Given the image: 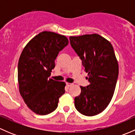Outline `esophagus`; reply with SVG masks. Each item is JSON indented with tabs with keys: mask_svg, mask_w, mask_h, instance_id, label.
Listing matches in <instances>:
<instances>
[{
	"mask_svg": "<svg viewBox=\"0 0 135 135\" xmlns=\"http://www.w3.org/2000/svg\"><path fill=\"white\" fill-rule=\"evenodd\" d=\"M66 85H67L68 87H71L72 85H73V83H69V82H66Z\"/></svg>",
	"mask_w": 135,
	"mask_h": 135,
	"instance_id": "34e87169",
	"label": "esophagus"
}]
</instances>
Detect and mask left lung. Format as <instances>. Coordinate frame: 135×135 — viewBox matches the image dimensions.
Listing matches in <instances>:
<instances>
[{
    "instance_id": "left-lung-1",
    "label": "left lung",
    "mask_w": 135,
    "mask_h": 135,
    "mask_svg": "<svg viewBox=\"0 0 135 135\" xmlns=\"http://www.w3.org/2000/svg\"><path fill=\"white\" fill-rule=\"evenodd\" d=\"M70 43L88 73L89 85L80 86L74 99L76 110L87 116L102 112L109 104L118 80L119 66L109 41L97 34L70 36Z\"/></svg>"
}]
</instances>
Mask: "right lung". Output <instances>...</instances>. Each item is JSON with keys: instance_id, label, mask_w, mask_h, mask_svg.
Here are the masks:
<instances>
[{"instance_id": "1", "label": "right lung", "mask_w": 135, "mask_h": 135, "mask_svg": "<svg viewBox=\"0 0 135 135\" xmlns=\"http://www.w3.org/2000/svg\"><path fill=\"white\" fill-rule=\"evenodd\" d=\"M69 44L67 38L54 32L43 31L24 47L18 62L20 92L32 112L39 115L52 112L65 93V83L49 78L60 51Z\"/></svg>"}]
</instances>
